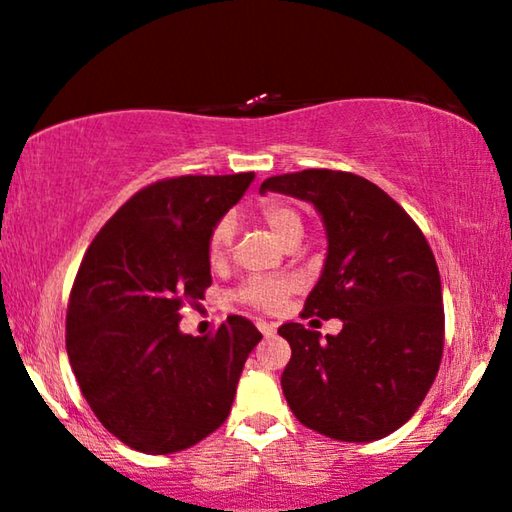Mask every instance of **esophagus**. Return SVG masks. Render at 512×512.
<instances>
[{
	"label": "esophagus",
	"mask_w": 512,
	"mask_h": 512,
	"mask_svg": "<svg viewBox=\"0 0 512 512\" xmlns=\"http://www.w3.org/2000/svg\"><path fill=\"white\" fill-rule=\"evenodd\" d=\"M257 329L262 331L264 336H273V334H276V325H273V322H266V320H259V322H257Z\"/></svg>",
	"instance_id": "34e87169"
}]
</instances>
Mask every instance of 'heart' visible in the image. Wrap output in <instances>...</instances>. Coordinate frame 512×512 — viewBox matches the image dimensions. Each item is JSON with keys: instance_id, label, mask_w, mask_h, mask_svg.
Masks as SVG:
<instances>
[{"instance_id": "1", "label": "heart", "mask_w": 512, "mask_h": 512, "mask_svg": "<svg viewBox=\"0 0 512 512\" xmlns=\"http://www.w3.org/2000/svg\"><path fill=\"white\" fill-rule=\"evenodd\" d=\"M259 220L264 222L266 229L283 243L292 239H301L304 234V218L297 208L285 204V201H266L259 208ZM232 225L229 220H222L215 225V229L208 236V262L213 266L222 264L229 255V246H232ZM294 280L290 278H253L241 287L239 297L246 304L255 308H264V311H273L283 304V299L294 290Z\"/></svg>"}]
</instances>
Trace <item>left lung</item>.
Returning <instances> with one entry per match:
<instances>
[{
  "mask_svg": "<svg viewBox=\"0 0 512 512\" xmlns=\"http://www.w3.org/2000/svg\"><path fill=\"white\" fill-rule=\"evenodd\" d=\"M259 192L308 201L327 232L306 315L338 318L320 331L287 322L292 359L280 385L304 427L334 441L369 443L410 420L443 355V292L420 227L390 194L348 171L306 169L266 178Z\"/></svg>",
  "mask_w": 512,
  "mask_h": 512,
  "instance_id": "8db88e82",
  "label": "left lung"
}]
</instances>
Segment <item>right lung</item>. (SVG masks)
I'll use <instances>...</instances> for the list:
<instances>
[{
	"mask_svg": "<svg viewBox=\"0 0 512 512\" xmlns=\"http://www.w3.org/2000/svg\"><path fill=\"white\" fill-rule=\"evenodd\" d=\"M255 174L181 176L136 192L90 243L67 308V355L97 420L129 448L171 455L227 420L262 341L229 315L183 334L181 306L211 285L208 236Z\"/></svg>",
	"mask_w": 512,
	"mask_h": 512,
	"instance_id": "right-lung-1",
	"label": "right lung"
}]
</instances>
